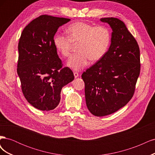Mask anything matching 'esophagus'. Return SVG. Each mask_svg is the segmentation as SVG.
Masks as SVG:
<instances>
[{
  "label": "esophagus",
  "mask_w": 155,
  "mask_h": 155,
  "mask_svg": "<svg viewBox=\"0 0 155 155\" xmlns=\"http://www.w3.org/2000/svg\"><path fill=\"white\" fill-rule=\"evenodd\" d=\"M74 77H75V78H78L79 77V73H78L77 72H74Z\"/></svg>",
  "instance_id": "obj_1"
}]
</instances>
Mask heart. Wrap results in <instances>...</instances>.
I'll return each mask as SVG.
<instances>
[{"mask_svg":"<svg viewBox=\"0 0 155 155\" xmlns=\"http://www.w3.org/2000/svg\"><path fill=\"white\" fill-rule=\"evenodd\" d=\"M67 35L56 34L54 37L55 48L64 57H68L73 44L79 43V52L70 56L67 66L79 71L93 62L101 59L107 53L111 42L110 31L105 26H95L85 22H76L66 29Z\"/></svg>","mask_w":155,"mask_h":155,"instance_id":"heart-1","label":"heart"}]
</instances>
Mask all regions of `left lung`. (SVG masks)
Here are the masks:
<instances>
[{
    "label": "left lung",
    "instance_id": "8db88e82",
    "mask_svg": "<svg viewBox=\"0 0 155 155\" xmlns=\"http://www.w3.org/2000/svg\"><path fill=\"white\" fill-rule=\"evenodd\" d=\"M112 30L106 55L82 74L88 109L96 116L110 114L133 97L140 72L139 46L124 22L101 18Z\"/></svg>",
    "mask_w": 155,
    "mask_h": 155
}]
</instances>
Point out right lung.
<instances>
[{
  "label": "right lung",
  "instance_id": "add662e5",
  "mask_svg": "<svg viewBox=\"0 0 155 155\" xmlns=\"http://www.w3.org/2000/svg\"><path fill=\"white\" fill-rule=\"evenodd\" d=\"M70 18L42 15L23 30L18 45L17 74L23 94L41 110H53L61 100L62 88L74 79L68 67H63L54 37Z\"/></svg>",
  "mask_w": 155,
  "mask_h": 155
}]
</instances>
